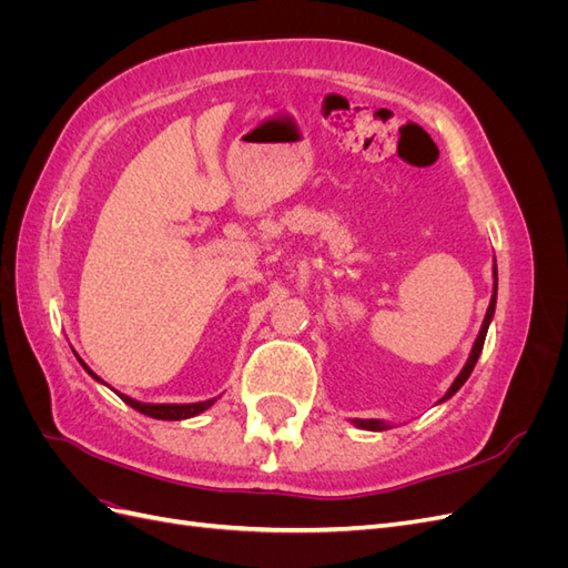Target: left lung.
Masks as SVG:
<instances>
[{
	"label": "left lung",
	"mask_w": 568,
	"mask_h": 568,
	"mask_svg": "<svg viewBox=\"0 0 568 568\" xmlns=\"http://www.w3.org/2000/svg\"><path fill=\"white\" fill-rule=\"evenodd\" d=\"M495 303H497V265H495V261H493V296H490V305H488V311H486L484 324H480V332H478V336H476V341H474L469 359H467V363H464L462 372L457 374V379L450 384L448 390H445V395H443V398H440L438 403L450 400L453 395L464 386V382H467L469 376H471V372H474V367H476V359H478L480 351H484V341H486V334H488V326H490L493 315H495ZM353 424H355L357 428H365V432H386V428H390V424L384 422V419H353Z\"/></svg>",
	"instance_id": "left-lung-1"
}]
</instances>
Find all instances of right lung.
<instances>
[{"label": "right lung", "mask_w": 568, "mask_h": 568, "mask_svg": "<svg viewBox=\"0 0 568 568\" xmlns=\"http://www.w3.org/2000/svg\"><path fill=\"white\" fill-rule=\"evenodd\" d=\"M75 353V351H73ZM75 357H78V353H75ZM78 363L82 365V369L88 372L94 382H99V384H104L101 382V376H97L88 365L82 363V357H78ZM104 386H109V384H104ZM111 388V386H109ZM113 393H118L115 388H111ZM120 395V400H123L125 405H130L132 409H136V412H142V415H146V417H153V419H163V422H180V419H192V417H196V415H201V412H205L209 409L217 398H211V400H201V403H142V400H134V398H130V395H125V393H118Z\"/></svg>", "instance_id": "1"}]
</instances>
